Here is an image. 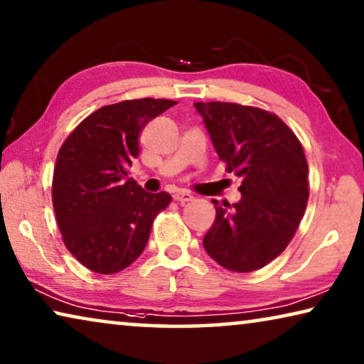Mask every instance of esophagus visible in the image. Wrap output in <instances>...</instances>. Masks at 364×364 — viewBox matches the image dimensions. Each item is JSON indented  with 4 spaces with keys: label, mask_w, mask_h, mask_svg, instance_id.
Segmentation results:
<instances>
[{
    "label": "esophagus",
    "mask_w": 364,
    "mask_h": 364,
    "mask_svg": "<svg viewBox=\"0 0 364 364\" xmlns=\"http://www.w3.org/2000/svg\"><path fill=\"white\" fill-rule=\"evenodd\" d=\"M173 199L178 200V203L184 204V203H188V200H193V194L184 191V189H180V191H176L175 194H173Z\"/></svg>",
    "instance_id": "esophagus-1"
}]
</instances>
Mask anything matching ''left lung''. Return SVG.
<instances>
[{"instance_id":"left-lung-1","label":"left lung","mask_w":364,"mask_h":364,"mask_svg":"<svg viewBox=\"0 0 364 364\" xmlns=\"http://www.w3.org/2000/svg\"><path fill=\"white\" fill-rule=\"evenodd\" d=\"M229 173L242 178V199L220 205L203 245L230 271L248 273L283 253L306 210L307 160L278 116L235 102H194Z\"/></svg>"}]
</instances>
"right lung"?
<instances>
[{
    "label": "right lung",
    "mask_w": 364,
    "mask_h": 364,
    "mask_svg": "<svg viewBox=\"0 0 364 364\" xmlns=\"http://www.w3.org/2000/svg\"><path fill=\"white\" fill-rule=\"evenodd\" d=\"M175 105L144 97L102 106L58 151L52 183L58 229L70 253L95 273L112 274L134 263L156 214L170 204V194L144 191L127 175L139 156V134Z\"/></svg>",
    "instance_id": "add662e5"
}]
</instances>
